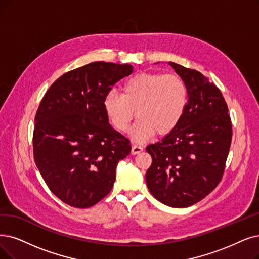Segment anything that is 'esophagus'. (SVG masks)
<instances>
[{
    "instance_id": "1",
    "label": "esophagus",
    "mask_w": 259,
    "mask_h": 259,
    "mask_svg": "<svg viewBox=\"0 0 259 259\" xmlns=\"http://www.w3.org/2000/svg\"><path fill=\"white\" fill-rule=\"evenodd\" d=\"M143 148L141 146H139V144H134V146L132 147V154L135 155V154H138L140 152H142Z\"/></svg>"
}]
</instances>
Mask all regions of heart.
Instances as JSON below:
<instances>
[{
    "label": "heart",
    "instance_id": "heart-1",
    "mask_svg": "<svg viewBox=\"0 0 259 259\" xmlns=\"http://www.w3.org/2000/svg\"><path fill=\"white\" fill-rule=\"evenodd\" d=\"M187 102V86L180 76L140 73L123 82L121 95L109 91L103 105L118 132L128 130L136 111L138 120L132 136L143 141L155 132L160 136L171 133L181 121Z\"/></svg>",
    "mask_w": 259,
    "mask_h": 259
}]
</instances>
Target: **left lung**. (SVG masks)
I'll use <instances>...</instances> for the list:
<instances>
[{"mask_svg":"<svg viewBox=\"0 0 259 259\" xmlns=\"http://www.w3.org/2000/svg\"><path fill=\"white\" fill-rule=\"evenodd\" d=\"M185 81L188 102L171 133L150 144L146 174L155 199L184 208L207 196L222 179L232 141V123L221 91L199 71L169 63Z\"/></svg>","mask_w":259,"mask_h":259,"instance_id":"left-lung-1","label":"left lung"}]
</instances>
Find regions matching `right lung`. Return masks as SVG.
<instances>
[{"label": "right lung", "instance_id": "add662e5", "mask_svg": "<svg viewBox=\"0 0 259 259\" xmlns=\"http://www.w3.org/2000/svg\"><path fill=\"white\" fill-rule=\"evenodd\" d=\"M133 66L95 61L57 78L35 117L34 159L50 190L76 208L110 192L130 140L109 124L104 98Z\"/></svg>", "mask_w": 259, "mask_h": 259}]
</instances>
